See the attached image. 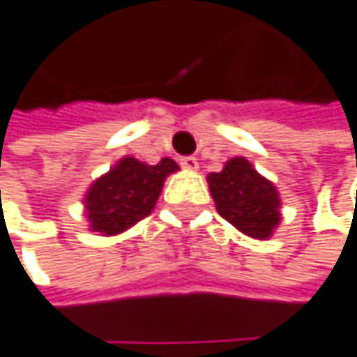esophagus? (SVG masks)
Listing matches in <instances>:
<instances>
[{"mask_svg": "<svg viewBox=\"0 0 357 357\" xmlns=\"http://www.w3.org/2000/svg\"><path fill=\"white\" fill-rule=\"evenodd\" d=\"M181 166L185 170H198V159H195V157H183L181 159Z\"/></svg>", "mask_w": 357, "mask_h": 357, "instance_id": "esophagus-1", "label": "esophagus"}]
</instances>
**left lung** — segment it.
<instances>
[{
    "mask_svg": "<svg viewBox=\"0 0 357 357\" xmlns=\"http://www.w3.org/2000/svg\"><path fill=\"white\" fill-rule=\"evenodd\" d=\"M217 213L245 236L268 241L281 223V198L273 181L261 176L249 159L231 157L221 172L206 176Z\"/></svg>",
    "mask_w": 357,
    "mask_h": 357,
    "instance_id": "left-lung-1",
    "label": "left lung"
}]
</instances>
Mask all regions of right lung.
Masks as SVG:
<instances>
[{"label": "right lung", "instance_id": "obj_1", "mask_svg": "<svg viewBox=\"0 0 357 357\" xmlns=\"http://www.w3.org/2000/svg\"><path fill=\"white\" fill-rule=\"evenodd\" d=\"M178 170L170 157L149 166L136 157H121L119 162L86 189L82 204L91 231L116 236L140 219L149 217L162 195L166 178Z\"/></svg>", "mask_w": 357, "mask_h": 357}]
</instances>
